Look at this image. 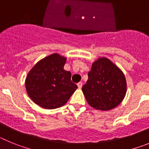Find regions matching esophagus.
<instances>
[{
  "mask_svg": "<svg viewBox=\"0 0 149 149\" xmlns=\"http://www.w3.org/2000/svg\"><path fill=\"white\" fill-rule=\"evenodd\" d=\"M82 86H83V83L82 82H79L78 84H77V86H78L79 89H81Z\"/></svg>",
  "mask_w": 149,
  "mask_h": 149,
  "instance_id": "obj_1",
  "label": "esophagus"
}]
</instances>
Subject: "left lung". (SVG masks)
<instances>
[{"label": "left lung", "instance_id": "left-lung-1", "mask_svg": "<svg viewBox=\"0 0 149 149\" xmlns=\"http://www.w3.org/2000/svg\"><path fill=\"white\" fill-rule=\"evenodd\" d=\"M126 90L123 72L105 57L93 63L88 81L82 87L88 104L100 110H110L118 106L125 98Z\"/></svg>", "mask_w": 149, "mask_h": 149}]
</instances>
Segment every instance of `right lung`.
Here are the masks:
<instances>
[{"mask_svg":"<svg viewBox=\"0 0 149 149\" xmlns=\"http://www.w3.org/2000/svg\"><path fill=\"white\" fill-rule=\"evenodd\" d=\"M66 58L53 54L38 62L27 74L26 90L34 103L45 109L63 106L77 88L70 72L64 70Z\"/></svg>","mask_w":149,"mask_h":149,"instance_id":"obj_1","label":"right lung"}]
</instances>
